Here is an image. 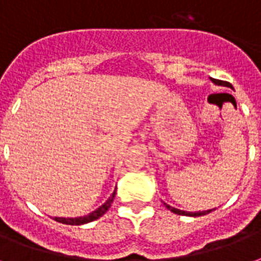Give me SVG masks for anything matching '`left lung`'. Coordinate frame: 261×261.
I'll use <instances>...</instances> for the list:
<instances>
[{
    "label": "left lung",
    "mask_w": 261,
    "mask_h": 261,
    "mask_svg": "<svg viewBox=\"0 0 261 261\" xmlns=\"http://www.w3.org/2000/svg\"><path fill=\"white\" fill-rule=\"evenodd\" d=\"M211 81H212L215 85H219V86H228L227 82L219 81V79H212V77H211ZM166 206H167V210H170L171 212H174V214H176V215H184V216H202V215L210 214V212H212V211H214V210H208V211H201V212H186V211L176 210V208L168 205V204H166Z\"/></svg>",
    "instance_id": "obj_1"
}]
</instances>
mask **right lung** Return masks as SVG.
<instances>
[{"label":"right lung","instance_id":"obj_1","mask_svg":"<svg viewBox=\"0 0 261 261\" xmlns=\"http://www.w3.org/2000/svg\"><path fill=\"white\" fill-rule=\"evenodd\" d=\"M115 194H116V189H115V192L112 193V196L109 197L108 200L105 204L97 208L95 211H93L91 214L86 215V216H81V218H55L56 222H60V223H64V224H71V226H79V224H85V223H89V222H93L95 219L101 218L102 215L109 210V206L112 204L113 198H115Z\"/></svg>","mask_w":261,"mask_h":261}]
</instances>
